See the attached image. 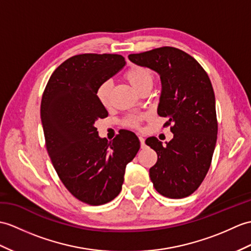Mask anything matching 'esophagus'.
Returning <instances> with one entry per match:
<instances>
[{"label":"esophagus","instance_id":"1","mask_svg":"<svg viewBox=\"0 0 251 251\" xmlns=\"http://www.w3.org/2000/svg\"><path fill=\"white\" fill-rule=\"evenodd\" d=\"M139 140H140V144H141V148H142V149H144L145 147H147V145H145V140H144L143 137L139 136Z\"/></svg>","mask_w":251,"mask_h":251}]
</instances>
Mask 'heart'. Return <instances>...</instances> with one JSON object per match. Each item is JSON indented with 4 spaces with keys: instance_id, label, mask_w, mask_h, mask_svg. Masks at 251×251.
I'll return each mask as SVG.
<instances>
[{
    "instance_id": "heart-1",
    "label": "heart",
    "mask_w": 251,
    "mask_h": 251,
    "mask_svg": "<svg viewBox=\"0 0 251 251\" xmlns=\"http://www.w3.org/2000/svg\"><path fill=\"white\" fill-rule=\"evenodd\" d=\"M125 79L138 92L144 89L145 86H152L154 81L152 72L148 67L141 65H132L128 68L125 73ZM95 94L101 106L108 107L110 104V98H111V83L109 81H104L97 87ZM144 118V114L129 115L123 121V124L127 127L139 128L140 123Z\"/></svg>"
}]
</instances>
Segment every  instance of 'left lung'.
I'll use <instances>...</instances> for the list:
<instances>
[{"mask_svg":"<svg viewBox=\"0 0 251 251\" xmlns=\"http://www.w3.org/2000/svg\"><path fill=\"white\" fill-rule=\"evenodd\" d=\"M129 60L160 75L158 115L168 118L173 139L162 145L156 137L147 145L157 153L150 169L155 189L170 199H182L199 188L212 164L218 122L214 90L196 59L174 47H160L128 55Z\"/></svg>","mask_w":251,"mask_h":251,"instance_id":"obj_1","label":"left lung"}]
</instances>
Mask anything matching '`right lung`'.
<instances>
[{
  "label": "right lung",
  "instance_id": "1",
  "mask_svg": "<svg viewBox=\"0 0 251 251\" xmlns=\"http://www.w3.org/2000/svg\"><path fill=\"white\" fill-rule=\"evenodd\" d=\"M125 64L120 54L74 55L51 75L42 97L40 118L52 165L67 190L89 205L106 204L120 194L126 165L140 149L129 130L108 142L94 126L108 116L97 87Z\"/></svg>",
  "mask_w": 251,
  "mask_h": 251
}]
</instances>
